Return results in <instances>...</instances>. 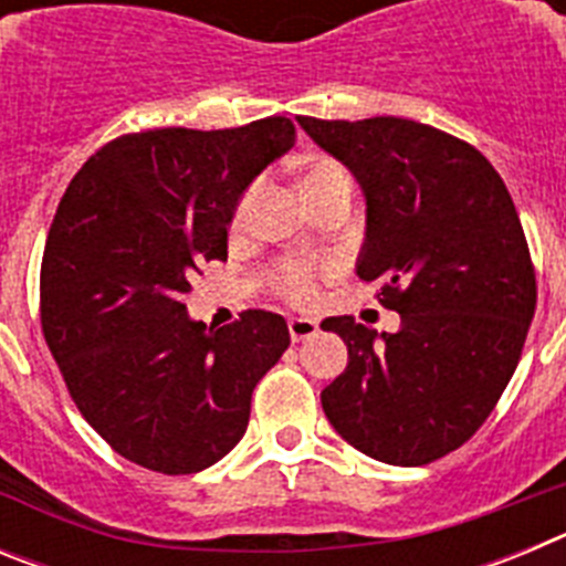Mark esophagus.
<instances>
[{
  "instance_id": "esophagus-1",
  "label": "esophagus",
  "mask_w": 566,
  "mask_h": 566,
  "mask_svg": "<svg viewBox=\"0 0 566 566\" xmlns=\"http://www.w3.org/2000/svg\"><path fill=\"white\" fill-rule=\"evenodd\" d=\"M317 332H319L317 319H312V317H292V319H289V334H292L294 343H303V339L314 337Z\"/></svg>"
}]
</instances>
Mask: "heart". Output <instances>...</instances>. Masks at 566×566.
<instances>
[{
    "label": "heart",
    "instance_id": "heart-1",
    "mask_svg": "<svg viewBox=\"0 0 566 566\" xmlns=\"http://www.w3.org/2000/svg\"><path fill=\"white\" fill-rule=\"evenodd\" d=\"M337 189H354L352 172L332 158V155H314L312 161L303 169V192L312 203H317L319 198L337 192ZM254 198H258V187H249L247 192L240 195L238 207H234V227H243L252 214ZM274 283L283 292V297L292 300V303H312L314 292H317V283H314V272L308 266H300V263H286L274 272Z\"/></svg>",
    "mask_w": 566,
    "mask_h": 566
}]
</instances>
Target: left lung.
Masks as SVG:
<instances>
[{"label": "left lung", "mask_w": 566, "mask_h": 566, "mask_svg": "<svg viewBox=\"0 0 566 566\" xmlns=\"http://www.w3.org/2000/svg\"><path fill=\"white\" fill-rule=\"evenodd\" d=\"M297 122L363 187L357 274L402 317L397 334L348 314L323 319L348 345L345 371L319 394L323 411L365 457L437 462L496 408L536 314V269L513 198L476 147L428 124Z\"/></svg>", "instance_id": "obj_1"}]
</instances>
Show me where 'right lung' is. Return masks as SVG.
Returning a JSON list of instances; mask_svg holds the SVG:
<instances>
[{
    "instance_id": "obj_1",
    "label": "right lung",
    "mask_w": 566,
    "mask_h": 566,
    "mask_svg": "<svg viewBox=\"0 0 566 566\" xmlns=\"http://www.w3.org/2000/svg\"><path fill=\"white\" fill-rule=\"evenodd\" d=\"M294 135L286 115L118 135L62 195L39 274L42 334L118 457L187 476L247 433L254 385L292 343L286 319L249 308L207 332L184 294L201 263L227 260L238 198Z\"/></svg>"
}]
</instances>
